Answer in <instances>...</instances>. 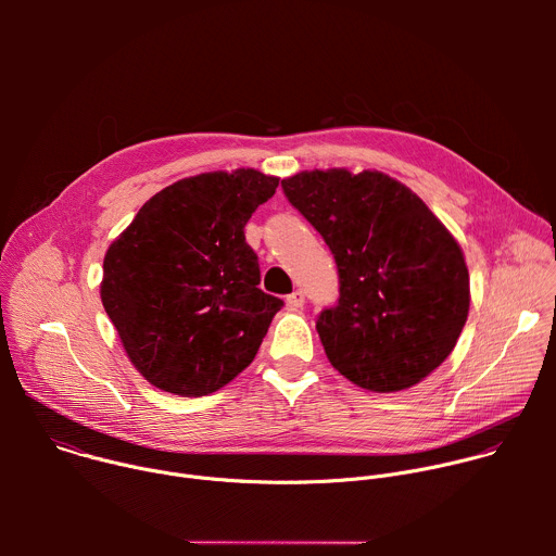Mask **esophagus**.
I'll return each instance as SVG.
<instances>
[{"label":"esophagus","instance_id":"34e87169","mask_svg":"<svg viewBox=\"0 0 556 556\" xmlns=\"http://www.w3.org/2000/svg\"><path fill=\"white\" fill-rule=\"evenodd\" d=\"M303 301H305V294H303L301 290H294V292H292V294H288V299H286V303H288V307H290V309L301 307V305H303Z\"/></svg>","mask_w":556,"mask_h":556}]
</instances>
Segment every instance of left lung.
<instances>
[{"label": "left lung", "mask_w": 556, "mask_h": 556, "mask_svg": "<svg viewBox=\"0 0 556 556\" xmlns=\"http://www.w3.org/2000/svg\"><path fill=\"white\" fill-rule=\"evenodd\" d=\"M281 187L337 260L339 305L316 319L332 367L376 393L425 380L468 316V268L455 237L382 172L314 169Z\"/></svg>", "instance_id": "8db88e82"}]
</instances>
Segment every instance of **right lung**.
<instances>
[{
    "mask_svg": "<svg viewBox=\"0 0 556 556\" xmlns=\"http://www.w3.org/2000/svg\"><path fill=\"white\" fill-rule=\"evenodd\" d=\"M277 185L257 169L182 178L110 244L101 301L153 387L198 399L253 363L283 301L260 288L244 226Z\"/></svg>",
    "mask_w": 556,
    "mask_h": 556,
    "instance_id": "right-lung-1",
    "label": "right lung"
}]
</instances>
